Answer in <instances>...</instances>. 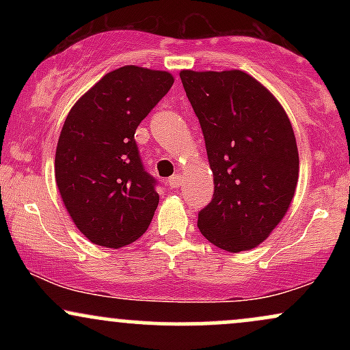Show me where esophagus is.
Listing matches in <instances>:
<instances>
[{
    "instance_id": "34e87169",
    "label": "esophagus",
    "mask_w": 350,
    "mask_h": 350,
    "mask_svg": "<svg viewBox=\"0 0 350 350\" xmlns=\"http://www.w3.org/2000/svg\"><path fill=\"white\" fill-rule=\"evenodd\" d=\"M180 184H183V176L180 174H174L167 179V186H170V189L180 187Z\"/></svg>"
}]
</instances>
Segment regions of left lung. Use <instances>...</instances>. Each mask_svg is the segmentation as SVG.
<instances>
[{"mask_svg":"<svg viewBox=\"0 0 350 350\" xmlns=\"http://www.w3.org/2000/svg\"><path fill=\"white\" fill-rule=\"evenodd\" d=\"M202 128L214 198L198 227L211 243L252 250L281 222L299 174L290 118L258 80L242 70H180Z\"/></svg>","mask_w":350,"mask_h":350,"instance_id":"obj_1","label":"left lung"}]
</instances>
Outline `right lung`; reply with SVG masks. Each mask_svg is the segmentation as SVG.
I'll return each instance as SVG.
<instances>
[{
    "mask_svg": "<svg viewBox=\"0 0 350 350\" xmlns=\"http://www.w3.org/2000/svg\"><path fill=\"white\" fill-rule=\"evenodd\" d=\"M172 83L170 72L124 66L103 75L70 108L55 150V183L92 243L120 248L150 227L159 194L135 131Z\"/></svg>",
    "mask_w": 350,
    "mask_h": 350,
    "instance_id": "right-lung-1",
    "label": "right lung"
}]
</instances>
